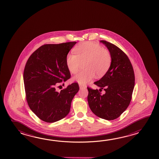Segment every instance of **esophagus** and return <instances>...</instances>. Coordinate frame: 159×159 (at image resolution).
I'll list each match as a JSON object with an SVG mask.
<instances>
[{
  "label": "esophagus",
  "mask_w": 159,
  "mask_h": 159,
  "mask_svg": "<svg viewBox=\"0 0 159 159\" xmlns=\"http://www.w3.org/2000/svg\"><path fill=\"white\" fill-rule=\"evenodd\" d=\"M79 86H80V89L86 88V86L85 85H84V84H79Z\"/></svg>",
  "instance_id": "obj_1"
}]
</instances>
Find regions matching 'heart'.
Masks as SVG:
<instances>
[{"label": "heart", "mask_w": 159, "mask_h": 159, "mask_svg": "<svg viewBox=\"0 0 159 159\" xmlns=\"http://www.w3.org/2000/svg\"><path fill=\"white\" fill-rule=\"evenodd\" d=\"M75 54H68L66 64L69 71L75 74L81 63L84 62L86 69L75 75L73 81L80 84H86L94 78H101L111 65L112 56L108 49L90 41L82 42L74 48Z\"/></svg>", "instance_id": "b5f03b06"}]
</instances>
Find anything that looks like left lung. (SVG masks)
<instances>
[{
  "instance_id": "obj_1",
  "label": "left lung",
  "mask_w": 159,
  "mask_h": 159,
  "mask_svg": "<svg viewBox=\"0 0 159 159\" xmlns=\"http://www.w3.org/2000/svg\"><path fill=\"white\" fill-rule=\"evenodd\" d=\"M107 48L112 56L110 68L95 84L103 89L104 95L98 90L88 88V103L95 115L111 120L118 118L128 107L135 86V75L127 56L115 45L100 41Z\"/></svg>"
}]
</instances>
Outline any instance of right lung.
Segmentation results:
<instances>
[{
    "label": "right lung",
    "instance_id": "1",
    "mask_svg": "<svg viewBox=\"0 0 159 159\" xmlns=\"http://www.w3.org/2000/svg\"><path fill=\"white\" fill-rule=\"evenodd\" d=\"M77 42L45 44L34 51L24 68L23 80L28 105L39 118L47 123L65 118L79 90L77 82L56 91V84L70 78L66 58Z\"/></svg>",
    "mask_w": 159,
    "mask_h": 159
}]
</instances>
